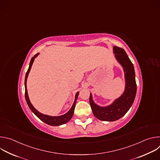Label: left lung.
<instances>
[{"instance_id": "1", "label": "left lung", "mask_w": 160, "mask_h": 160, "mask_svg": "<svg viewBox=\"0 0 160 160\" xmlns=\"http://www.w3.org/2000/svg\"><path fill=\"white\" fill-rule=\"evenodd\" d=\"M113 53L118 62L123 67L125 79V87L122 96L107 106L96 104L92 94H90L89 102L94 115L99 120L114 122L123 117L129 110L134 101L137 85L134 67L126 52L122 48L114 46Z\"/></svg>"}]
</instances>
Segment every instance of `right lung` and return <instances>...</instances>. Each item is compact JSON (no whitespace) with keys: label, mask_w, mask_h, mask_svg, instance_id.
I'll return each instance as SVG.
<instances>
[{"label":"right lung","mask_w":160,"mask_h":160,"mask_svg":"<svg viewBox=\"0 0 160 160\" xmlns=\"http://www.w3.org/2000/svg\"><path fill=\"white\" fill-rule=\"evenodd\" d=\"M39 53H37V54H35L29 64V68L28 69V71L26 73L25 75V99H26V101L30 108V109H31V111L35 114V115L40 119L41 120L42 122H43L44 123H47L49 125L51 126H59L61 125H63L65 124L66 123H68L69 122L72 118L73 117V113H74V110H75V104L77 102V100L79 94V92H77L76 95H75V101L71 108V109L68 111L66 114L61 116H57V117H52V116H49V115H43V114L40 112L39 111H38L33 106L32 104L28 95V92H27V78L28 76V74L30 72L32 66L33 64V62L34 61L35 58H36L38 56Z\"/></svg>","instance_id":"add662e5"}]
</instances>
